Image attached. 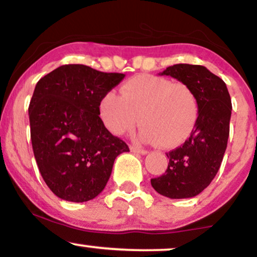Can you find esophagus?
<instances>
[{"label":"esophagus","instance_id":"1","mask_svg":"<svg viewBox=\"0 0 257 257\" xmlns=\"http://www.w3.org/2000/svg\"><path fill=\"white\" fill-rule=\"evenodd\" d=\"M131 151L133 153H139V155H147V151L144 149H139L137 146H131Z\"/></svg>","mask_w":257,"mask_h":257}]
</instances>
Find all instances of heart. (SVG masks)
<instances>
[{
	"instance_id": "obj_1",
	"label": "heart",
	"mask_w": 257,
	"mask_h": 257,
	"mask_svg": "<svg viewBox=\"0 0 257 257\" xmlns=\"http://www.w3.org/2000/svg\"><path fill=\"white\" fill-rule=\"evenodd\" d=\"M102 124L111 134L132 131L140 119L138 139L173 149L192 134L199 114L192 88L153 75H138L124 82L120 94L108 90L99 102Z\"/></svg>"
}]
</instances>
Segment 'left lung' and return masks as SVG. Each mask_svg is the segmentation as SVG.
I'll return each mask as SVG.
<instances>
[{
  "mask_svg": "<svg viewBox=\"0 0 257 257\" xmlns=\"http://www.w3.org/2000/svg\"><path fill=\"white\" fill-rule=\"evenodd\" d=\"M159 75L170 76L192 88L199 114L184 145L167 153L166 174L151 179V185L168 198H191L208 187L220 169L229 135L231 96L225 82L200 65L176 64Z\"/></svg>",
  "mask_w": 257,
  "mask_h": 257,
  "instance_id": "obj_1",
  "label": "left lung"
}]
</instances>
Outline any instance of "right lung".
I'll list each match as a JSON object with an SVG mask.
<instances>
[{
	"mask_svg": "<svg viewBox=\"0 0 257 257\" xmlns=\"http://www.w3.org/2000/svg\"><path fill=\"white\" fill-rule=\"evenodd\" d=\"M124 76L70 64L37 82L29 106L32 150L44 182L59 198H95L117 156L129 152L99 117L100 99Z\"/></svg>",
	"mask_w": 257,
	"mask_h": 257,
	"instance_id": "1",
	"label": "right lung"
}]
</instances>
